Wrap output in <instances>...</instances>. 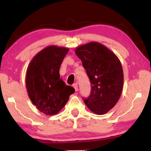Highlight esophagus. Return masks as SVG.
<instances>
[{
  "instance_id": "1",
  "label": "esophagus",
  "mask_w": 151,
  "mask_h": 151,
  "mask_svg": "<svg viewBox=\"0 0 151 151\" xmlns=\"http://www.w3.org/2000/svg\"><path fill=\"white\" fill-rule=\"evenodd\" d=\"M73 86L74 87V88H75V91H78V85H77V83H75V84H73Z\"/></svg>"
}]
</instances>
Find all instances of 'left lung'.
I'll list each match as a JSON object with an SVG mask.
<instances>
[{
	"mask_svg": "<svg viewBox=\"0 0 151 151\" xmlns=\"http://www.w3.org/2000/svg\"><path fill=\"white\" fill-rule=\"evenodd\" d=\"M91 81L90 96L84 102L96 114H104L115 106L123 86V70L119 58L105 46L91 42L75 49Z\"/></svg>",
	"mask_w": 151,
	"mask_h": 151,
	"instance_id": "1",
	"label": "left lung"
}]
</instances>
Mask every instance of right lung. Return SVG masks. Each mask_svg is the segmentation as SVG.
Instances as JSON below:
<instances>
[{
	"label": "right lung",
	"mask_w": 151,
	"mask_h": 151,
	"mask_svg": "<svg viewBox=\"0 0 151 151\" xmlns=\"http://www.w3.org/2000/svg\"><path fill=\"white\" fill-rule=\"evenodd\" d=\"M68 48L51 45L38 52L28 66L26 87L37 109L47 115L57 114L75 88L60 78V66Z\"/></svg>",
	"instance_id": "add662e5"
}]
</instances>
